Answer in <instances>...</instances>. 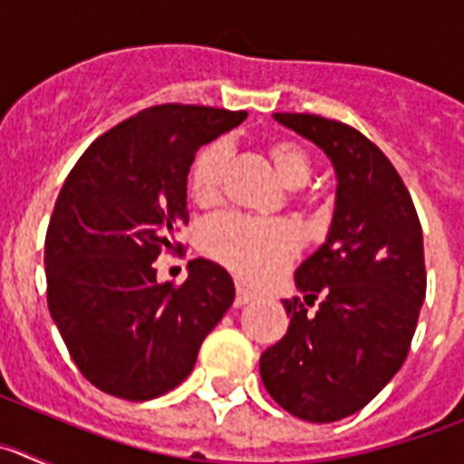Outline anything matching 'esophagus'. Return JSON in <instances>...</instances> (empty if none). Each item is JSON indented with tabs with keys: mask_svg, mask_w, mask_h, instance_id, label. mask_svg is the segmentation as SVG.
<instances>
[{
	"mask_svg": "<svg viewBox=\"0 0 464 464\" xmlns=\"http://www.w3.org/2000/svg\"><path fill=\"white\" fill-rule=\"evenodd\" d=\"M256 299V295L248 293L246 288H241V285H237V297H235V306H244L248 304V302H253Z\"/></svg>",
	"mask_w": 464,
	"mask_h": 464,
	"instance_id": "1",
	"label": "esophagus"
}]
</instances>
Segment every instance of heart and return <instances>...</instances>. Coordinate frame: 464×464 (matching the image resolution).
<instances>
[{
    "mask_svg": "<svg viewBox=\"0 0 464 464\" xmlns=\"http://www.w3.org/2000/svg\"><path fill=\"white\" fill-rule=\"evenodd\" d=\"M276 174L285 186L295 188V199H306L302 188L311 176V158L297 141L281 139L267 149ZM229 167V143L213 141L197 155L190 169V195L197 204L211 207L223 197ZM202 251L208 257L244 278L260 285L272 281L285 269L302 248L297 227L283 220H256L227 213L208 220L199 237Z\"/></svg>",
    "mask_w": 464,
    "mask_h": 464,
    "instance_id": "1",
    "label": "heart"
}]
</instances>
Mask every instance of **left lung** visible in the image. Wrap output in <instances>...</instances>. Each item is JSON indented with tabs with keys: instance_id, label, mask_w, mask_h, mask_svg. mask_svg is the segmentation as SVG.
<instances>
[{
	"instance_id": "left-lung-1",
	"label": "left lung",
	"mask_w": 464,
	"mask_h": 464,
	"mask_svg": "<svg viewBox=\"0 0 464 464\" xmlns=\"http://www.w3.org/2000/svg\"><path fill=\"white\" fill-rule=\"evenodd\" d=\"M274 118L325 150L339 186L325 244L295 274L304 302L283 299L288 332L262 353L260 376L285 411L334 423L367 407L407 360L428 288L423 229L401 176L355 127Z\"/></svg>"
}]
</instances>
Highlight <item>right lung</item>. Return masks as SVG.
I'll use <instances>...</instances> for the list:
<instances>
[{
    "label": "right lung",
    "instance_id": "obj_1",
    "mask_svg": "<svg viewBox=\"0 0 464 464\" xmlns=\"http://www.w3.org/2000/svg\"><path fill=\"white\" fill-rule=\"evenodd\" d=\"M246 111L160 104L94 139L69 171L46 232V297L81 374L130 401L181 383L235 302L220 265L190 260L183 283H158L155 260L181 251L188 171L204 143Z\"/></svg>",
    "mask_w": 464,
    "mask_h": 464
}]
</instances>
